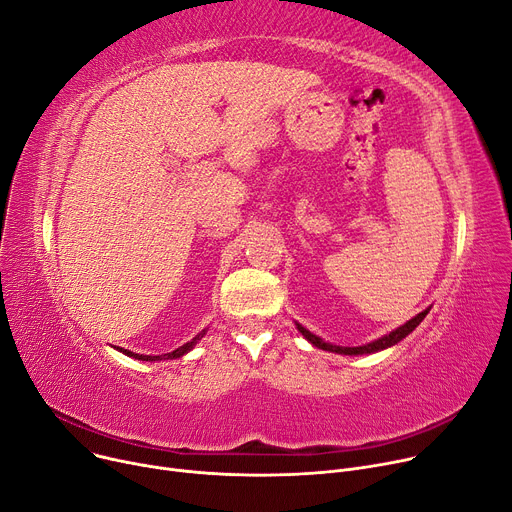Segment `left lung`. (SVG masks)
Returning <instances> with one entry per match:
<instances>
[{"label": "left lung", "mask_w": 512, "mask_h": 512, "mask_svg": "<svg viewBox=\"0 0 512 512\" xmlns=\"http://www.w3.org/2000/svg\"><path fill=\"white\" fill-rule=\"evenodd\" d=\"M426 313H428V309H424L422 313H418L416 318H412L410 322H406L404 326H400L398 330H393V332H389L387 336H383V338H379V340H375V342H369V344H365V346H334V344H330V342H324L322 338H318L316 334H311L309 330H305L303 326H299L297 324V328H299V332L313 344V346H318V348H324V350H330V352H338V355H371V352H377V350H383V348H387V346H393V344H398L402 338H406L424 318H426Z\"/></svg>", "instance_id": "8db88e82"}]
</instances>
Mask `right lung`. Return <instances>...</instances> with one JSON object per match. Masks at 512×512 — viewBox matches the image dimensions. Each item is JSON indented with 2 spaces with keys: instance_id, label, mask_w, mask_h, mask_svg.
I'll return each instance as SVG.
<instances>
[{
  "instance_id": "obj_1",
  "label": "right lung",
  "mask_w": 512,
  "mask_h": 512,
  "mask_svg": "<svg viewBox=\"0 0 512 512\" xmlns=\"http://www.w3.org/2000/svg\"><path fill=\"white\" fill-rule=\"evenodd\" d=\"M201 336H196V338H192L190 342H186V344H182L180 348H176V350H172V352H168V355H160V357H149V355H135V352H131V350H123V348H119V350H123L127 357H133V359H139V361H162V359H180L182 355H186V352L196 344V340H199Z\"/></svg>"
}]
</instances>
